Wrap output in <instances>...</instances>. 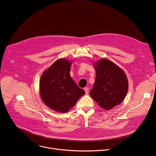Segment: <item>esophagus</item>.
Returning <instances> with one entry per match:
<instances>
[{"label":"esophagus","mask_w":156,"mask_h":156,"mask_svg":"<svg viewBox=\"0 0 156 156\" xmlns=\"http://www.w3.org/2000/svg\"><path fill=\"white\" fill-rule=\"evenodd\" d=\"M84 91H85V93L87 94H88V93H89V88H84Z\"/></svg>","instance_id":"esophagus-1"}]
</instances>
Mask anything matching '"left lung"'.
Masks as SVG:
<instances>
[{"label":"left lung","instance_id":"left-lung-1","mask_svg":"<svg viewBox=\"0 0 156 156\" xmlns=\"http://www.w3.org/2000/svg\"><path fill=\"white\" fill-rule=\"evenodd\" d=\"M96 80L90 96L105 110L119 105L128 91V81L124 71L107 58L93 62Z\"/></svg>","mask_w":156,"mask_h":156}]
</instances>
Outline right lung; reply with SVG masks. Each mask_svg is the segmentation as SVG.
Segmentation results:
<instances>
[{
  "label": "right lung",
  "instance_id": "add662e5",
  "mask_svg": "<svg viewBox=\"0 0 156 156\" xmlns=\"http://www.w3.org/2000/svg\"><path fill=\"white\" fill-rule=\"evenodd\" d=\"M72 62L65 58L55 61L42 73L40 94L42 101L52 110L67 112L85 92L70 76Z\"/></svg>",
  "mask_w": 156,
  "mask_h": 156
}]
</instances>
